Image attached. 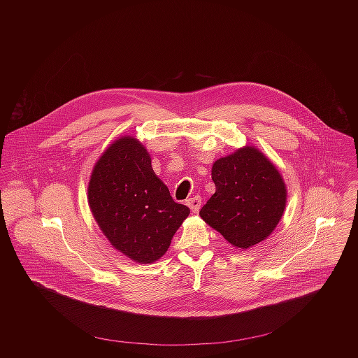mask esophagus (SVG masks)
<instances>
[{"mask_svg": "<svg viewBox=\"0 0 358 358\" xmlns=\"http://www.w3.org/2000/svg\"><path fill=\"white\" fill-rule=\"evenodd\" d=\"M186 204L192 209L193 213H197V212L200 210V208H201V199H200L199 196H197V197H193V199L187 200Z\"/></svg>", "mask_w": 358, "mask_h": 358, "instance_id": "34e87169", "label": "esophagus"}]
</instances>
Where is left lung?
Here are the masks:
<instances>
[{"mask_svg": "<svg viewBox=\"0 0 358 358\" xmlns=\"http://www.w3.org/2000/svg\"><path fill=\"white\" fill-rule=\"evenodd\" d=\"M215 194L200 216L234 248L248 250L277 227L287 186L277 166L255 146H244L212 165Z\"/></svg>", "mask_w": 358, "mask_h": 358, "instance_id": "1", "label": "left lung"}]
</instances>
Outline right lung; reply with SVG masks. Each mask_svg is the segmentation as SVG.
Listing matches in <instances>:
<instances>
[{
  "instance_id": "obj_1",
  "label": "right lung",
  "mask_w": 358,
  "mask_h": 358,
  "mask_svg": "<svg viewBox=\"0 0 358 358\" xmlns=\"http://www.w3.org/2000/svg\"><path fill=\"white\" fill-rule=\"evenodd\" d=\"M88 204L110 244L136 263L150 264L164 255L189 216L172 200L154 173L148 149L134 136H121L96 161Z\"/></svg>"
}]
</instances>
